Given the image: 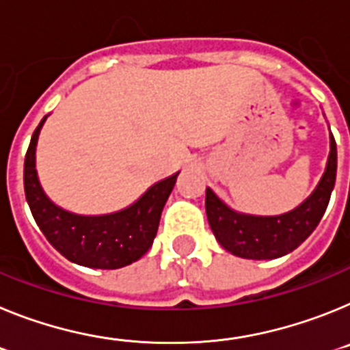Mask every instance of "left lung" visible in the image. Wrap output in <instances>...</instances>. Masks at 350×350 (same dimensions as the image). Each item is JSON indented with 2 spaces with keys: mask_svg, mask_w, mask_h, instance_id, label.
<instances>
[{
  "mask_svg": "<svg viewBox=\"0 0 350 350\" xmlns=\"http://www.w3.org/2000/svg\"><path fill=\"white\" fill-rule=\"evenodd\" d=\"M336 179V142L331 133L326 172L315 192L294 211L280 217L239 215L227 208L213 190H206V215L221 247L243 259H276L293 252L314 232L326 213Z\"/></svg>",
  "mask_w": 350,
  "mask_h": 350,
  "instance_id": "obj_1",
  "label": "left lung"
}]
</instances>
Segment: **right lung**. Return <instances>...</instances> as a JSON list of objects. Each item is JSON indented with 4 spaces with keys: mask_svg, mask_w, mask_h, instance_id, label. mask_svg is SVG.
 <instances>
[{
    "mask_svg": "<svg viewBox=\"0 0 350 350\" xmlns=\"http://www.w3.org/2000/svg\"><path fill=\"white\" fill-rule=\"evenodd\" d=\"M45 118L33 132L24 160V192L36 226L63 257L81 266L118 269L139 260L153 245L160 215L178 174L153 185L135 204L123 211L103 217L65 211L47 199L36 178L35 150Z\"/></svg>",
    "mask_w": 350,
    "mask_h": 350,
    "instance_id": "obj_1",
    "label": "right lung"
}]
</instances>
